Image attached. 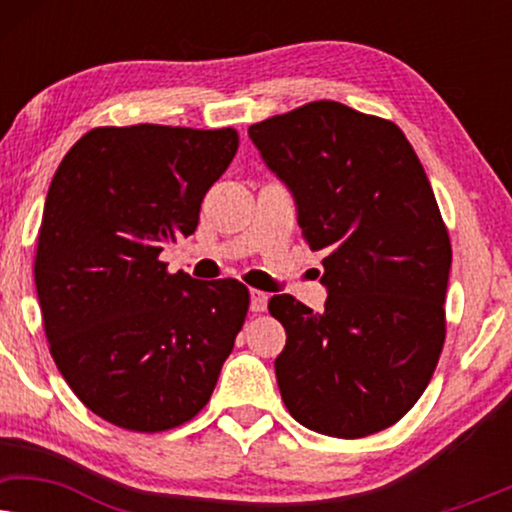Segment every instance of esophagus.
Here are the masks:
<instances>
[{
	"label": "esophagus",
	"instance_id": "obj_1",
	"mask_svg": "<svg viewBox=\"0 0 512 512\" xmlns=\"http://www.w3.org/2000/svg\"><path fill=\"white\" fill-rule=\"evenodd\" d=\"M249 298H251V312H263L265 307H268V293L258 291V289H251L249 291Z\"/></svg>",
	"mask_w": 512,
	"mask_h": 512
}]
</instances>
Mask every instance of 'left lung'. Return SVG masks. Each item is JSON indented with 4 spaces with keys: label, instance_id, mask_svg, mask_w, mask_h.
I'll return each mask as SVG.
<instances>
[{
    "label": "left lung",
    "instance_id": "1",
    "mask_svg": "<svg viewBox=\"0 0 512 512\" xmlns=\"http://www.w3.org/2000/svg\"><path fill=\"white\" fill-rule=\"evenodd\" d=\"M324 254V312L272 296L275 359L296 422L335 438L396 424L424 394L445 342L452 247L436 195L398 125L321 100L249 128Z\"/></svg>",
    "mask_w": 512,
    "mask_h": 512
}]
</instances>
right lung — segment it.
Returning <instances> with one entry per match:
<instances>
[{
  "label": "right lung",
  "mask_w": 512,
  "mask_h": 512,
  "mask_svg": "<svg viewBox=\"0 0 512 512\" xmlns=\"http://www.w3.org/2000/svg\"><path fill=\"white\" fill-rule=\"evenodd\" d=\"M237 144L233 128H95L48 188L34 261L48 345L81 403L121 429L193 419L233 352L247 286L170 275L158 256L195 233Z\"/></svg>",
  "instance_id": "add662e5"
}]
</instances>
